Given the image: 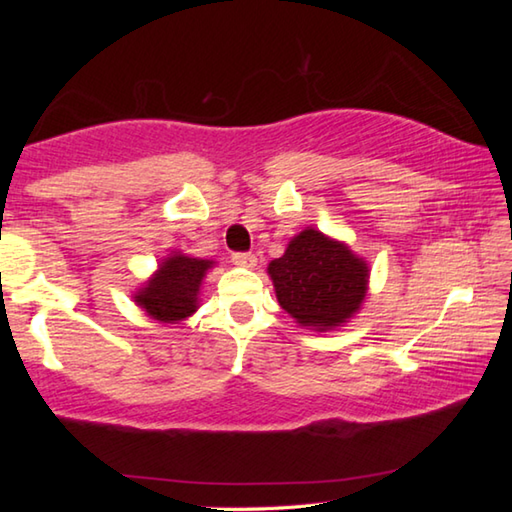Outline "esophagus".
<instances>
[{
    "label": "esophagus",
    "mask_w": 512,
    "mask_h": 512,
    "mask_svg": "<svg viewBox=\"0 0 512 512\" xmlns=\"http://www.w3.org/2000/svg\"><path fill=\"white\" fill-rule=\"evenodd\" d=\"M232 264L253 268L257 264V257L253 253H232Z\"/></svg>",
    "instance_id": "obj_1"
}]
</instances>
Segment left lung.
I'll return each instance as SVG.
<instances>
[{"label": "left lung", "mask_w": 512, "mask_h": 512, "mask_svg": "<svg viewBox=\"0 0 512 512\" xmlns=\"http://www.w3.org/2000/svg\"><path fill=\"white\" fill-rule=\"evenodd\" d=\"M277 302L300 325L332 329L359 309L368 266L348 246L318 230H302L280 259L268 264Z\"/></svg>", "instance_id": "1"}]
</instances>
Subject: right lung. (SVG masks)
<instances>
[{"mask_svg": "<svg viewBox=\"0 0 512 512\" xmlns=\"http://www.w3.org/2000/svg\"><path fill=\"white\" fill-rule=\"evenodd\" d=\"M210 266L212 262L207 259L185 255L164 259L160 271L146 284V289L135 296L137 305L162 323H176V320L187 318L198 307V287Z\"/></svg>", "mask_w": 512, "mask_h": 512, "instance_id": "add662e5", "label": "right lung"}]
</instances>
